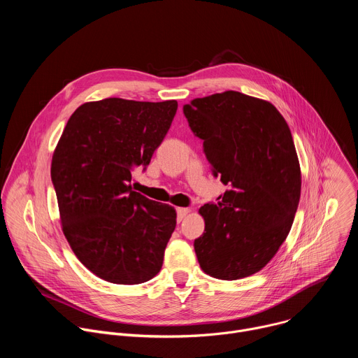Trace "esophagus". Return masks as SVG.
Wrapping results in <instances>:
<instances>
[{
	"instance_id": "esophagus-1",
	"label": "esophagus",
	"mask_w": 358,
	"mask_h": 358,
	"mask_svg": "<svg viewBox=\"0 0 358 358\" xmlns=\"http://www.w3.org/2000/svg\"><path fill=\"white\" fill-rule=\"evenodd\" d=\"M191 213L189 208H177V220L182 221Z\"/></svg>"
}]
</instances>
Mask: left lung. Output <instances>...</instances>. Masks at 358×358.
Listing matches in <instances>:
<instances>
[{
  "label": "left lung",
  "instance_id": "8db88e82",
  "mask_svg": "<svg viewBox=\"0 0 358 358\" xmlns=\"http://www.w3.org/2000/svg\"><path fill=\"white\" fill-rule=\"evenodd\" d=\"M203 140L215 176L229 187L199 214L206 231L194 241L201 269L236 280L262 271L292 228L301 173L290 129L268 100L227 90L184 106Z\"/></svg>",
  "mask_w": 358,
  "mask_h": 358
}]
</instances>
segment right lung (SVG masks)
<instances>
[{
	"label": "right lung",
	"mask_w": 358,
	"mask_h": 358,
	"mask_svg": "<svg viewBox=\"0 0 358 358\" xmlns=\"http://www.w3.org/2000/svg\"><path fill=\"white\" fill-rule=\"evenodd\" d=\"M177 100L108 97L80 105L55 147L50 177L64 235L97 278L137 285L155 278L177 224L169 203L131 189L176 116Z\"/></svg>",
	"instance_id": "add662e5"
}]
</instances>
